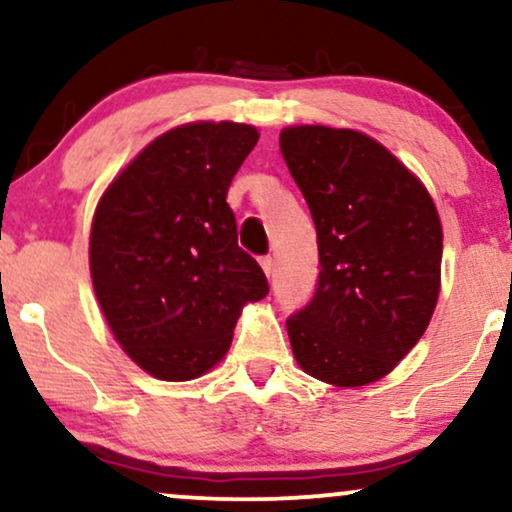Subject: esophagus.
<instances>
[{
  "mask_svg": "<svg viewBox=\"0 0 512 512\" xmlns=\"http://www.w3.org/2000/svg\"><path fill=\"white\" fill-rule=\"evenodd\" d=\"M260 264H262V272L264 274H267V276L274 274V260H272V257H262Z\"/></svg>",
  "mask_w": 512,
  "mask_h": 512,
  "instance_id": "1",
  "label": "esophagus"
}]
</instances>
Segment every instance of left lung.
Segmentation results:
<instances>
[{"label":"left lung","instance_id":"obj_1","mask_svg":"<svg viewBox=\"0 0 512 512\" xmlns=\"http://www.w3.org/2000/svg\"><path fill=\"white\" fill-rule=\"evenodd\" d=\"M281 155L303 190L319 283L286 322L300 369L338 389L384 379L415 348L441 291L443 229L424 183L353 128L288 126Z\"/></svg>","mask_w":512,"mask_h":512}]
</instances>
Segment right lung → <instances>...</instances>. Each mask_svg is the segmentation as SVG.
<instances>
[{
	"label": "right lung",
	"mask_w": 512,
	"mask_h": 512,
	"mask_svg": "<svg viewBox=\"0 0 512 512\" xmlns=\"http://www.w3.org/2000/svg\"><path fill=\"white\" fill-rule=\"evenodd\" d=\"M257 140L250 123H183L143 147L97 202L92 288L116 343L152 377L190 381L219 365L243 307L269 293L226 202Z\"/></svg>",
	"instance_id": "obj_1"
}]
</instances>
